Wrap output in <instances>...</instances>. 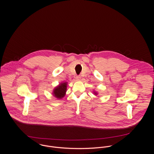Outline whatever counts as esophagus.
I'll use <instances>...</instances> for the list:
<instances>
[{"label": "esophagus", "instance_id": "obj_1", "mask_svg": "<svg viewBox=\"0 0 154 154\" xmlns=\"http://www.w3.org/2000/svg\"><path fill=\"white\" fill-rule=\"evenodd\" d=\"M76 79L78 81H80L81 79V76L80 75H78V76H76Z\"/></svg>", "mask_w": 154, "mask_h": 154}]
</instances>
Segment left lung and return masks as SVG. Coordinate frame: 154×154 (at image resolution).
<instances>
[{
  "instance_id": "1",
  "label": "left lung",
  "mask_w": 154,
  "mask_h": 154,
  "mask_svg": "<svg viewBox=\"0 0 154 154\" xmlns=\"http://www.w3.org/2000/svg\"><path fill=\"white\" fill-rule=\"evenodd\" d=\"M95 95H97V93H95Z\"/></svg>"
}]
</instances>
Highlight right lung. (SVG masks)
Segmentation results:
<instances>
[{
	"label": "right lung",
	"mask_w": 154,
	"mask_h": 154,
	"mask_svg": "<svg viewBox=\"0 0 154 154\" xmlns=\"http://www.w3.org/2000/svg\"><path fill=\"white\" fill-rule=\"evenodd\" d=\"M67 83L64 82L60 84L58 86L55 88L54 91V95L59 99L63 98L65 95V92L66 91Z\"/></svg>",
	"instance_id": "add662e5"
}]
</instances>
